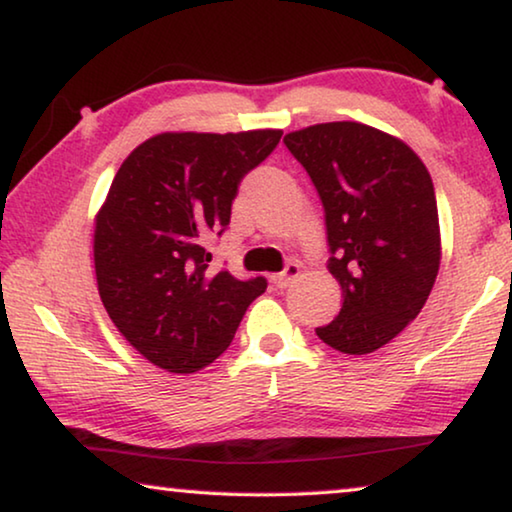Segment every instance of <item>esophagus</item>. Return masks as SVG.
Here are the masks:
<instances>
[{
    "label": "esophagus",
    "mask_w": 512,
    "mask_h": 512,
    "mask_svg": "<svg viewBox=\"0 0 512 512\" xmlns=\"http://www.w3.org/2000/svg\"><path fill=\"white\" fill-rule=\"evenodd\" d=\"M297 274H300V265H297V263H288L286 270L279 272V274H272L270 281H272L277 288H286V286H290V281L297 279Z\"/></svg>",
    "instance_id": "obj_1"
}]
</instances>
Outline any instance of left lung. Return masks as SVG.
<instances>
[{
	"label": "left lung",
	"instance_id": "left-lung-1",
	"mask_svg": "<svg viewBox=\"0 0 512 512\" xmlns=\"http://www.w3.org/2000/svg\"><path fill=\"white\" fill-rule=\"evenodd\" d=\"M288 151L325 206L329 272L341 313L316 334L345 355H368L419 316L442 261L432 178L403 139L357 121L288 132Z\"/></svg>",
	"mask_w": 512,
	"mask_h": 512
}]
</instances>
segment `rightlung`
I'll list each match as a JSON object with an SVG mask.
<instances>
[{"label":"right lung","mask_w":512,"mask_h":512,"mask_svg":"<svg viewBox=\"0 0 512 512\" xmlns=\"http://www.w3.org/2000/svg\"><path fill=\"white\" fill-rule=\"evenodd\" d=\"M281 130L160 132L125 157L96 215L93 263L109 318L141 357L194 373L229 348L263 277L208 274V231L226 229L242 176Z\"/></svg>","instance_id":"add662e5"}]
</instances>
